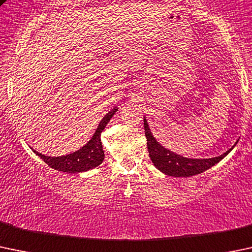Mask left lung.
<instances>
[{"label":"left lung","instance_id":"left-lung-1","mask_svg":"<svg viewBox=\"0 0 252 252\" xmlns=\"http://www.w3.org/2000/svg\"><path fill=\"white\" fill-rule=\"evenodd\" d=\"M144 128L145 135L147 137V148L151 160L155 164L156 168L159 169L161 173L170 175V176L189 177L203 173V171L208 170L211 166L215 165L216 163H219L231 151H227L226 153H223L220 157L209 158V159H190V158H185L179 155H175V153L170 152L169 150H165V148L160 146L156 141V139L151 134L146 119H144Z\"/></svg>","mask_w":252,"mask_h":252}]
</instances>
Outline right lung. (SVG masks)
Listing matches in <instances>:
<instances>
[{
    "label": "right lung",
    "instance_id": "obj_1",
    "mask_svg": "<svg viewBox=\"0 0 252 252\" xmlns=\"http://www.w3.org/2000/svg\"><path fill=\"white\" fill-rule=\"evenodd\" d=\"M116 111H117V108H113L102 118L91 141L86 146L82 147L81 150L76 151L71 155L62 156V157H49V156H44L42 153L36 152V151H33V152L38 157H41V159L44 163L48 164L50 168L63 171V173H82V171H87L89 169L100 165L105 157L100 136H101L106 124L110 122V119L116 113Z\"/></svg>",
    "mask_w": 252,
    "mask_h": 252
}]
</instances>
